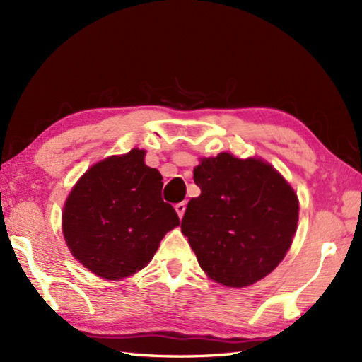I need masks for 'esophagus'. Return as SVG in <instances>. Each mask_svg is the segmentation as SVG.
<instances>
[{
    "label": "esophagus",
    "instance_id": "34e87169",
    "mask_svg": "<svg viewBox=\"0 0 362 362\" xmlns=\"http://www.w3.org/2000/svg\"><path fill=\"white\" fill-rule=\"evenodd\" d=\"M185 210H187V204L185 202L175 204V211H177V214H179L180 219L183 218V213H185Z\"/></svg>",
    "mask_w": 362,
    "mask_h": 362
}]
</instances>
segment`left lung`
Listing matches in <instances>:
<instances>
[{
	"instance_id": "obj_1",
	"label": "left lung",
	"mask_w": 362,
	"mask_h": 362,
	"mask_svg": "<svg viewBox=\"0 0 362 362\" xmlns=\"http://www.w3.org/2000/svg\"><path fill=\"white\" fill-rule=\"evenodd\" d=\"M201 196L182 219L199 264L224 286L243 288L264 279L291 247L298 201L288 182L263 160L228 152L194 168Z\"/></svg>"
}]
</instances>
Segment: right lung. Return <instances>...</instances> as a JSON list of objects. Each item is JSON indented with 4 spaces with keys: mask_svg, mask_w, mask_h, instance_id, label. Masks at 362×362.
Returning <instances> with one entry per match:
<instances>
[{
    "mask_svg": "<svg viewBox=\"0 0 362 362\" xmlns=\"http://www.w3.org/2000/svg\"><path fill=\"white\" fill-rule=\"evenodd\" d=\"M156 168L144 151L109 157L91 166L65 202L62 226L73 257L107 280H119L148 266L163 236L179 226L161 199Z\"/></svg>",
    "mask_w": 362,
    "mask_h": 362,
    "instance_id": "right-lung-1",
    "label": "right lung"
}]
</instances>
